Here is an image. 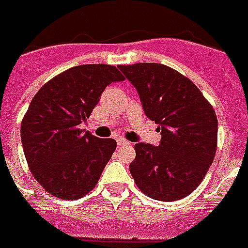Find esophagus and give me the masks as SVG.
<instances>
[{
	"mask_svg": "<svg viewBox=\"0 0 248 248\" xmlns=\"http://www.w3.org/2000/svg\"><path fill=\"white\" fill-rule=\"evenodd\" d=\"M128 144H129V141H128V140H125L124 138L117 139V145H119V147H121V145H128Z\"/></svg>",
	"mask_w": 248,
	"mask_h": 248,
	"instance_id": "obj_1",
	"label": "esophagus"
}]
</instances>
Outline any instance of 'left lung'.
I'll use <instances>...</instances> for the list:
<instances>
[{
  "instance_id": "8db88e82",
  "label": "left lung",
  "mask_w": 248,
  "mask_h": 248,
  "mask_svg": "<svg viewBox=\"0 0 248 248\" xmlns=\"http://www.w3.org/2000/svg\"><path fill=\"white\" fill-rule=\"evenodd\" d=\"M138 89L143 109L161 129L157 147L135 144L129 171L140 191L161 202L188 196L202 183L217 147V119L189 78L156 62L119 65Z\"/></svg>"
}]
</instances>
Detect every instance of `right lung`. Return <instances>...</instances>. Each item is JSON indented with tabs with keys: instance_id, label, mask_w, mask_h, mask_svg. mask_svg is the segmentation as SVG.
<instances>
[{
	"instance_id": "right-lung-1",
	"label": "right lung",
	"mask_w": 248,
	"mask_h": 248,
	"mask_svg": "<svg viewBox=\"0 0 248 248\" xmlns=\"http://www.w3.org/2000/svg\"><path fill=\"white\" fill-rule=\"evenodd\" d=\"M124 76L113 65H78L60 73L31 99L21 140L31 175L48 194L76 200L91 192L113 155V139L82 132L101 93Z\"/></svg>"
}]
</instances>
